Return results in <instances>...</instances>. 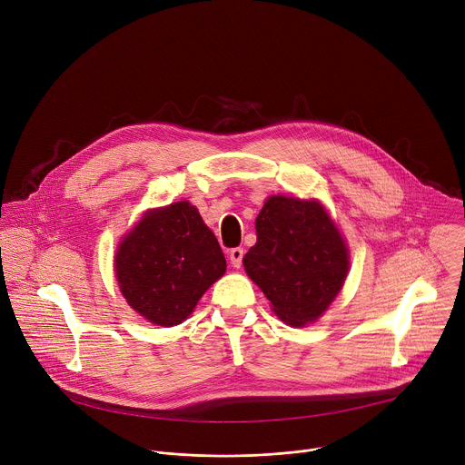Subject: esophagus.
<instances>
[{
    "mask_svg": "<svg viewBox=\"0 0 465 465\" xmlns=\"http://www.w3.org/2000/svg\"><path fill=\"white\" fill-rule=\"evenodd\" d=\"M242 257H244V250H242L241 246L232 248V250H230V262L233 264L235 269H239L241 264H242Z\"/></svg>",
    "mask_w": 465,
    "mask_h": 465,
    "instance_id": "obj_1",
    "label": "esophagus"
}]
</instances>
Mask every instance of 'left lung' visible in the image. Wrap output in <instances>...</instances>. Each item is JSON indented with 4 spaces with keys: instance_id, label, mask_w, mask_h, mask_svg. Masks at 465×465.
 Returning a JSON list of instances; mask_svg holds the SVG:
<instances>
[{
    "instance_id": "8db88e82",
    "label": "left lung",
    "mask_w": 465,
    "mask_h": 465,
    "mask_svg": "<svg viewBox=\"0 0 465 465\" xmlns=\"http://www.w3.org/2000/svg\"><path fill=\"white\" fill-rule=\"evenodd\" d=\"M257 242L242 257L250 280L289 325L314 322L348 274V248L318 203L271 196L255 219Z\"/></svg>"
}]
</instances>
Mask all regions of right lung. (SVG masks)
I'll return each mask as SVG.
<instances>
[{
	"mask_svg": "<svg viewBox=\"0 0 465 465\" xmlns=\"http://www.w3.org/2000/svg\"><path fill=\"white\" fill-rule=\"evenodd\" d=\"M226 272L213 232L189 203L149 212L115 255L119 289L128 305L156 325H176Z\"/></svg>",
	"mask_w": 465,
	"mask_h": 465,
	"instance_id": "add662e5",
	"label": "right lung"
}]
</instances>
